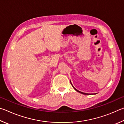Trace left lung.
I'll return each instance as SVG.
<instances>
[{
    "label": "left lung",
    "mask_w": 124,
    "mask_h": 124,
    "mask_svg": "<svg viewBox=\"0 0 124 124\" xmlns=\"http://www.w3.org/2000/svg\"><path fill=\"white\" fill-rule=\"evenodd\" d=\"M70 82H71V81H70ZM71 85H72V83H71ZM72 86H73V88H74V89L76 90V91H77V92H78V93H81V94H84V95H90V94H87V93H83V92H80V91H79V90H77L76 89L74 86H73V85H72Z\"/></svg>",
    "instance_id": "8db88e82"
}]
</instances>
